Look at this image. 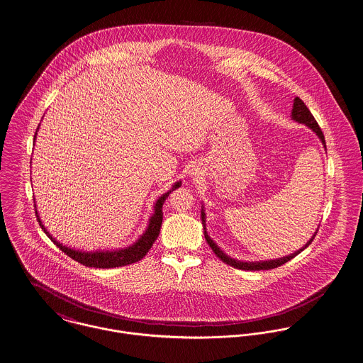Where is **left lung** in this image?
<instances>
[{
	"label": "left lung",
	"mask_w": 363,
	"mask_h": 363,
	"mask_svg": "<svg viewBox=\"0 0 363 363\" xmlns=\"http://www.w3.org/2000/svg\"><path fill=\"white\" fill-rule=\"evenodd\" d=\"M291 119L296 121L298 123H302V125L308 126L312 132L316 133V135L320 138L323 147L326 148V141H325V135H323V133H322V129L319 128L318 122L315 121L313 115H312L311 111L306 108V105L303 104V101L301 99H298V97L294 99V105H293V111H291ZM205 219H206V218H205V211H203V206H202V208H201V220H202L203 235H205L206 242L209 244V247L212 248V251L215 252V255H216L220 261H223L225 264H230V266L235 267V269H241V270H269V269H274V267H277V266H281V264L291 261L294 257H297L298 254H301V252L313 241V238H315V235H316V233H318V230L315 231V234L311 237V240H309L301 250H298L294 254H290V255H287V257L277 258V259H270V261H259V262H242V261L234 259V258H230L229 255H226V254L218 247V244L208 235L206 228H205Z\"/></svg>",
	"instance_id": "1"
}]
</instances>
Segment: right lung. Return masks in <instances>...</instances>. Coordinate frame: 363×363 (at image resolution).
<instances>
[{"mask_svg":"<svg viewBox=\"0 0 363 363\" xmlns=\"http://www.w3.org/2000/svg\"><path fill=\"white\" fill-rule=\"evenodd\" d=\"M35 135H37V132H35ZM35 135H34V140H35ZM180 186H182V182H176L167 193L162 194L161 197L157 199V202L154 205V213H152V216L148 220V226H147L145 231L140 235V238L135 242H133L132 245L125 247V248H119V250H112V251H109V250H106V251H104V250L102 251H79V250H73L70 247H66L64 244H61L60 241H57L47 231L45 226L43 225V222H41V219L38 216L37 208H35V216H37V220H38L41 229L51 238V241L62 252H65L67 257H70L76 262L84 264V266H89V267H99V269L126 266V264L138 262L140 259H143L147 255V252L150 251V248L152 247V244L155 242V240L160 235L161 225H162V218H164V213H162L164 202H165L166 198L169 197V194L172 191H174L176 189H179Z\"/></svg>","mask_w":363,"mask_h":363,"instance_id":"right-lung-1","label":"right lung"}]
</instances>
